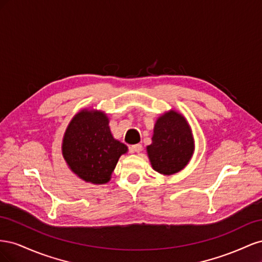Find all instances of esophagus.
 Returning a JSON list of instances; mask_svg holds the SVG:
<instances>
[{
    "label": "esophagus",
    "mask_w": 262,
    "mask_h": 262,
    "mask_svg": "<svg viewBox=\"0 0 262 262\" xmlns=\"http://www.w3.org/2000/svg\"><path fill=\"white\" fill-rule=\"evenodd\" d=\"M131 149L133 150V152L140 153L141 150H142V145H141V144H134V145H132V146H131Z\"/></svg>",
    "instance_id": "34e87169"
}]
</instances>
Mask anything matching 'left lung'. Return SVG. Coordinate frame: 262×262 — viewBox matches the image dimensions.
Segmentation results:
<instances>
[{
    "label": "left lung",
    "mask_w": 262,
    "mask_h": 262,
    "mask_svg": "<svg viewBox=\"0 0 262 262\" xmlns=\"http://www.w3.org/2000/svg\"><path fill=\"white\" fill-rule=\"evenodd\" d=\"M154 170L169 176L184 169L191 160L194 141L186 118L169 110L157 119L152 144L146 147Z\"/></svg>",
    "instance_id": "obj_1"
}]
</instances>
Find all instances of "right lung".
<instances>
[{"label": "right lung", "instance_id": "add662e5", "mask_svg": "<svg viewBox=\"0 0 262 262\" xmlns=\"http://www.w3.org/2000/svg\"><path fill=\"white\" fill-rule=\"evenodd\" d=\"M128 147L114 139L107 115L83 109L66 130L62 155L77 177L94 185H104L112 178L119 158Z\"/></svg>", "mask_w": 262, "mask_h": 262}]
</instances>
